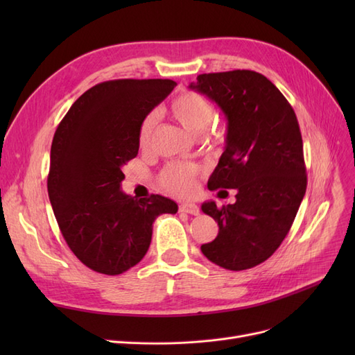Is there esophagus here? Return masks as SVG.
<instances>
[{"label": "esophagus", "instance_id": "1", "mask_svg": "<svg viewBox=\"0 0 355 355\" xmlns=\"http://www.w3.org/2000/svg\"><path fill=\"white\" fill-rule=\"evenodd\" d=\"M179 210L189 213V214H194V216H198V214H200V209H198L197 204H194V202H180Z\"/></svg>", "mask_w": 355, "mask_h": 355}]
</instances>
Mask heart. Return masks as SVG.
I'll return each instance as SVG.
<instances>
[{"mask_svg": "<svg viewBox=\"0 0 355 355\" xmlns=\"http://www.w3.org/2000/svg\"><path fill=\"white\" fill-rule=\"evenodd\" d=\"M170 112L180 125L194 137L206 136L210 130L214 118V110L211 103L204 99L201 94L194 92H184L178 94L170 103ZM155 127V116L153 114L146 115L137 132V142L141 148H148L151 144L153 133ZM197 167L184 164V163H171L164 167L159 173V184L168 192L178 196H188L194 191Z\"/></svg>", "mask_w": 355, "mask_h": 355, "instance_id": "obj_1", "label": "heart"}]
</instances>
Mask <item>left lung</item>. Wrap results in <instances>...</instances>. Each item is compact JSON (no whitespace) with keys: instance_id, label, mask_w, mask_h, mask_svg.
I'll return each instance as SVG.
<instances>
[{"instance_id":"left-lung-1","label":"left lung","mask_w":355,"mask_h":355,"mask_svg":"<svg viewBox=\"0 0 355 355\" xmlns=\"http://www.w3.org/2000/svg\"><path fill=\"white\" fill-rule=\"evenodd\" d=\"M189 89L207 96L227 118V145L207 187L237 191L228 206L202 202L219 232L201 252L225 270H249L280 247L305 196L297 118L282 92L254 71L201 73Z\"/></svg>"}]
</instances>
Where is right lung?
Returning <instances> with one entry per match:
<instances>
[{
    "instance_id": "obj_1",
    "label": "right lung",
    "mask_w": 355,
    "mask_h": 355,
    "mask_svg": "<svg viewBox=\"0 0 355 355\" xmlns=\"http://www.w3.org/2000/svg\"><path fill=\"white\" fill-rule=\"evenodd\" d=\"M171 80H112L73 102L53 137L49 198L72 253L90 270L118 275L142 261L153 223L178 204L121 191L123 166L139 151L144 118L175 89Z\"/></svg>"
}]
</instances>
